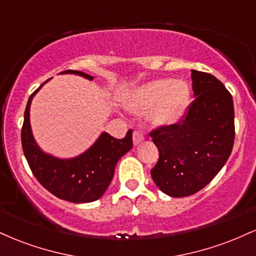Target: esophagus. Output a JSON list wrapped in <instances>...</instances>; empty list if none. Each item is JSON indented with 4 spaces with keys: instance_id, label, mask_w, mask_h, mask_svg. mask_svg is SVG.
I'll list each match as a JSON object with an SVG mask.
<instances>
[{
    "instance_id": "34e87169",
    "label": "esophagus",
    "mask_w": 256,
    "mask_h": 256,
    "mask_svg": "<svg viewBox=\"0 0 256 256\" xmlns=\"http://www.w3.org/2000/svg\"><path fill=\"white\" fill-rule=\"evenodd\" d=\"M132 140H134V144L137 146V144H140V143L143 142V140H144V136H143V134H140V131L134 130V134H132Z\"/></svg>"
}]
</instances>
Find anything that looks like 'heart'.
I'll use <instances>...</instances> for the list:
<instances>
[{"label":"heart","instance_id":"1","mask_svg":"<svg viewBox=\"0 0 256 256\" xmlns=\"http://www.w3.org/2000/svg\"><path fill=\"white\" fill-rule=\"evenodd\" d=\"M189 101V88L182 80L158 79L140 86L128 96L126 106L136 114L152 110L156 125H171L183 116Z\"/></svg>","mask_w":256,"mask_h":256}]
</instances>
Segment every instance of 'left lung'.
<instances>
[{
  "instance_id": "8db88e82",
  "label": "left lung",
  "mask_w": 256,
  "mask_h": 256,
  "mask_svg": "<svg viewBox=\"0 0 256 256\" xmlns=\"http://www.w3.org/2000/svg\"><path fill=\"white\" fill-rule=\"evenodd\" d=\"M195 100L178 122L150 131L158 160L150 174L158 189L184 198L204 189L228 161L234 140L231 94L214 76L192 70Z\"/></svg>"
}]
</instances>
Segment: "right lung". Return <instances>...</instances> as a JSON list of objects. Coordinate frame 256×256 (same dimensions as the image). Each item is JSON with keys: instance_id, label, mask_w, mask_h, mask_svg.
Returning <instances> with one entry per match:
<instances>
[{"instance_id": "add662e5", "label": "right lung", "mask_w": 256, "mask_h": 256, "mask_svg": "<svg viewBox=\"0 0 256 256\" xmlns=\"http://www.w3.org/2000/svg\"><path fill=\"white\" fill-rule=\"evenodd\" d=\"M62 73L94 79L92 76L80 71L67 70ZM43 84L28 98L22 128V150L28 166L37 180L56 198L73 204L96 201L110 184L119 158L132 148V130L126 132L122 140L104 132L92 146L77 158L62 160L46 154L34 142L30 126L31 101Z\"/></svg>"}]
</instances>
